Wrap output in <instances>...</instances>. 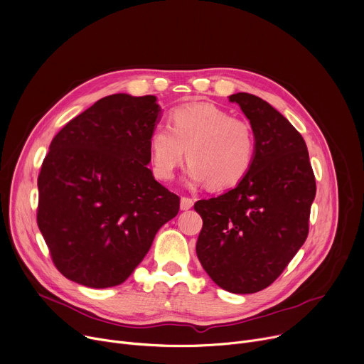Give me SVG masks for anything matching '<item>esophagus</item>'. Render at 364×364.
<instances>
[{
	"instance_id": "34e87169",
	"label": "esophagus",
	"mask_w": 364,
	"mask_h": 364,
	"mask_svg": "<svg viewBox=\"0 0 364 364\" xmlns=\"http://www.w3.org/2000/svg\"><path fill=\"white\" fill-rule=\"evenodd\" d=\"M193 199H190V197H181V200H180V208H181V210H188V209H191L193 208Z\"/></svg>"
}]
</instances>
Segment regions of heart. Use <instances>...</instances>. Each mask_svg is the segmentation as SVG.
Returning a JSON list of instances; mask_svg holds the SVG:
<instances>
[{"label": "heart", "mask_w": 364, "mask_h": 364, "mask_svg": "<svg viewBox=\"0 0 364 364\" xmlns=\"http://www.w3.org/2000/svg\"><path fill=\"white\" fill-rule=\"evenodd\" d=\"M170 126L152 130L149 146L154 173L168 181L186 158L191 184L208 183L215 190L237 186L250 171L255 136L248 122L230 117L210 103L184 105L173 110Z\"/></svg>", "instance_id": "obj_1"}]
</instances>
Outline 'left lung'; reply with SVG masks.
<instances>
[{
  "label": "left lung",
  "mask_w": 364,
  "mask_h": 364,
  "mask_svg": "<svg viewBox=\"0 0 364 364\" xmlns=\"http://www.w3.org/2000/svg\"><path fill=\"white\" fill-rule=\"evenodd\" d=\"M229 102L250 120L254 162L235 188L196 202V252L219 287L247 294L270 286L306 241L316 184L306 144L283 114L248 92Z\"/></svg>",
  "instance_id": "left-lung-1"
}]
</instances>
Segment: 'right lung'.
Returning <instances> with one entry per match:
<instances>
[{
	"instance_id": "obj_1",
	"label": "right lung",
	"mask_w": 364,
	"mask_h": 364,
	"mask_svg": "<svg viewBox=\"0 0 364 364\" xmlns=\"http://www.w3.org/2000/svg\"><path fill=\"white\" fill-rule=\"evenodd\" d=\"M155 95L113 94L52 139L38 178V225L55 267L87 287L122 284L177 216L180 197L146 167Z\"/></svg>"
}]
</instances>
